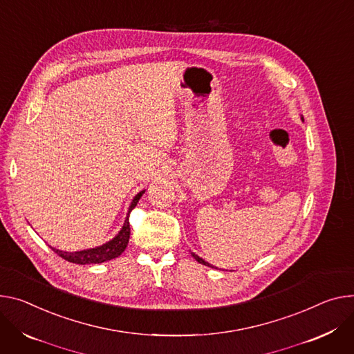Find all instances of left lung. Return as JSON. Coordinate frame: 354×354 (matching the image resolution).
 Instances as JSON below:
<instances>
[{
    "label": "left lung",
    "instance_id": "1",
    "mask_svg": "<svg viewBox=\"0 0 354 354\" xmlns=\"http://www.w3.org/2000/svg\"><path fill=\"white\" fill-rule=\"evenodd\" d=\"M192 255H194V257H195V260H196V261H198V263H201V264H203V266H207V267H212V266H210V264H209V263H206V261H205V260H202V259H201V257H199V255H196V254H194V252H192Z\"/></svg>",
    "mask_w": 354,
    "mask_h": 354
}]
</instances>
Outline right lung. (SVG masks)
Segmentation results:
<instances>
[{"instance_id":"right-lung-1","label":"right lung","mask_w":354,"mask_h":354,"mask_svg":"<svg viewBox=\"0 0 354 354\" xmlns=\"http://www.w3.org/2000/svg\"><path fill=\"white\" fill-rule=\"evenodd\" d=\"M144 192H140V194L134 198V201L131 202L130 209H128V216L125 218V223L122 229L120 230V233L110 240L109 243L95 247V248H90V250H83V251H76V252H66V251H60L56 248H52L59 257H62L63 260H66L69 263H75V264H100L113 259H117V257L125 250L128 240H130V213L131 210L137 206L140 198L142 196Z\"/></svg>"}]
</instances>
